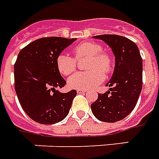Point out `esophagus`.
<instances>
[{"instance_id": "obj_1", "label": "esophagus", "mask_w": 159, "mask_h": 159, "mask_svg": "<svg viewBox=\"0 0 159 159\" xmlns=\"http://www.w3.org/2000/svg\"><path fill=\"white\" fill-rule=\"evenodd\" d=\"M85 92L86 91H85V90H77L78 93H85Z\"/></svg>"}]
</instances>
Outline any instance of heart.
<instances>
[{"mask_svg":"<svg viewBox=\"0 0 159 159\" xmlns=\"http://www.w3.org/2000/svg\"><path fill=\"white\" fill-rule=\"evenodd\" d=\"M74 53L77 59L89 57L87 68L91 70L79 72L67 80V85L72 89L87 90L94 88L104 80V73L112 70L113 63L109 54L103 52L102 46L96 43L85 42L76 46ZM57 70L62 75H69L76 69V60L67 53L61 52L56 59Z\"/></svg>","mask_w":159,"mask_h":159,"instance_id":"heart-1","label":"heart"}]
</instances>
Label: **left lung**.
Wrapping results in <instances>:
<instances>
[{"mask_svg":"<svg viewBox=\"0 0 159 159\" xmlns=\"http://www.w3.org/2000/svg\"><path fill=\"white\" fill-rule=\"evenodd\" d=\"M113 51L116 64L107 85L112 88L91 104L97 119L116 122L127 117L134 109L142 89V58L138 46L130 39L118 35H98Z\"/></svg>","mask_w":159,"mask_h":159,"instance_id":"obj_1","label":"left lung"}]
</instances>
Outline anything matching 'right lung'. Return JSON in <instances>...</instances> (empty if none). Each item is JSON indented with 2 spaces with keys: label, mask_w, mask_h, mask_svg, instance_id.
Masks as SVG:
<instances>
[{
  "label": "right lung",
  "mask_w": 159,
  "mask_h": 159,
  "mask_svg": "<svg viewBox=\"0 0 159 159\" xmlns=\"http://www.w3.org/2000/svg\"><path fill=\"white\" fill-rule=\"evenodd\" d=\"M76 38H39L19 53L14 64L15 92L24 111L41 124L62 121L69 113L76 90L66 93L56 88L66 81L57 70L56 59Z\"/></svg>",
  "instance_id": "add662e5"
}]
</instances>
